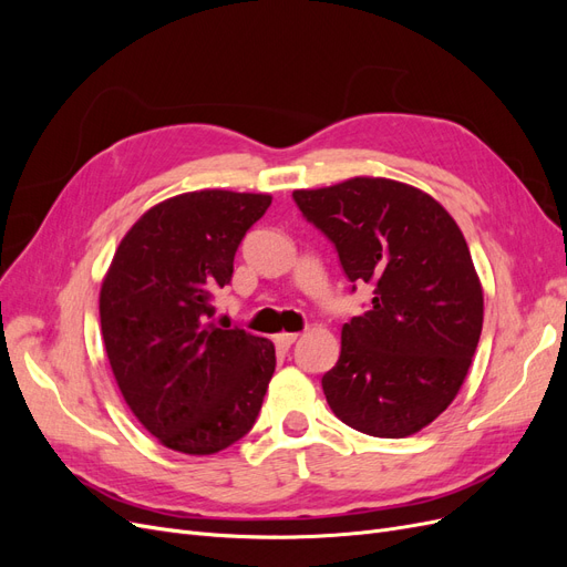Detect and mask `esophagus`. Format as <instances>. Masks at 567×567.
Instances as JSON below:
<instances>
[{"mask_svg":"<svg viewBox=\"0 0 567 567\" xmlns=\"http://www.w3.org/2000/svg\"><path fill=\"white\" fill-rule=\"evenodd\" d=\"M296 340H298V333H279V336H277V346L290 348Z\"/></svg>","mask_w":567,"mask_h":567,"instance_id":"esophagus-1","label":"esophagus"}]
</instances>
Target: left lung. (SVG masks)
Instances as JSON below:
<instances>
[{
	"mask_svg": "<svg viewBox=\"0 0 567 567\" xmlns=\"http://www.w3.org/2000/svg\"><path fill=\"white\" fill-rule=\"evenodd\" d=\"M293 200L336 246L352 290L373 288L369 310L342 326L326 402L359 433H419L456 398L483 331L466 238L435 198L392 179L302 188Z\"/></svg>",
	"mask_w": 567,
	"mask_h": 567,
	"instance_id": "8db88e82",
	"label": "left lung"
}]
</instances>
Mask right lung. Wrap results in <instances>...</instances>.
<instances>
[{
	"mask_svg": "<svg viewBox=\"0 0 567 567\" xmlns=\"http://www.w3.org/2000/svg\"><path fill=\"white\" fill-rule=\"evenodd\" d=\"M267 194H182L144 213L101 286V333L120 392L165 447L205 456L248 435L277 354L271 340L217 329L213 296L234 274Z\"/></svg>",
	"mask_w": 567,
	"mask_h": 567,
	"instance_id": "1",
	"label": "right lung"
}]
</instances>
